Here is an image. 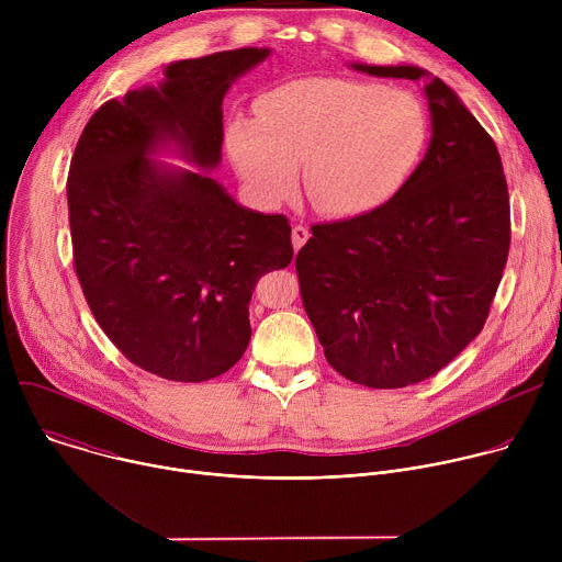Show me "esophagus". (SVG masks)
<instances>
[{"instance_id": "34e87169", "label": "esophagus", "mask_w": 562, "mask_h": 562, "mask_svg": "<svg viewBox=\"0 0 562 562\" xmlns=\"http://www.w3.org/2000/svg\"><path fill=\"white\" fill-rule=\"evenodd\" d=\"M308 228L306 226H302V224H297V226H293V231H291V243H293V249H295V254L302 249V245L306 243L308 239Z\"/></svg>"}]
</instances>
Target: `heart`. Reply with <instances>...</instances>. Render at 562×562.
<instances>
[{"label":"heart","mask_w":562,"mask_h":562,"mask_svg":"<svg viewBox=\"0 0 562 562\" xmlns=\"http://www.w3.org/2000/svg\"><path fill=\"white\" fill-rule=\"evenodd\" d=\"M258 117L226 126L231 162L265 206L297 187L334 217L367 215L386 204L416 169L427 144L420 102L400 89L353 79H302L262 95Z\"/></svg>","instance_id":"b5f03b06"}]
</instances>
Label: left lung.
Instances as JSON below:
<instances>
[{
    "instance_id": "obj_1",
    "label": "left lung",
    "mask_w": 562,
    "mask_h": 562,
    "mask_svg": "<svg viewBox=\"0 0 562 562\" xmlns=\"http://www.w3.org/2000/svg\"><path fill=\"white\" fill-rule=\"evenodd\" d=\"M351 68L427 79L431 139L386 204L315 224L295 269L327 362L351 382L400 389L483 331L509 254V193L494 139L442 79L412 64Z\"/></svg>"
}]
</instances>
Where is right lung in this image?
<instances>
[{
  "label": "right lung",
  "instance_id": "add662e5",
  "mask_svg": "<svg viewBox=\"0 0 562 562\" xmlns=\"http://www.w3.org/2000/svg\"><path fill=\"white\" fill-rule=\"evenodd\" d=\"M271 55L235 48L171 61L157 87L102 104L68 173L75 271L111 342L176 382L228 371L249 347L258 280L293 258L284 215L237 204L211 178L222 162V102ZM176 151L200 172L157 154Z\"/></svg>",
  "mask_w": 562,
  "mask_h": 562
}]
</instances>
